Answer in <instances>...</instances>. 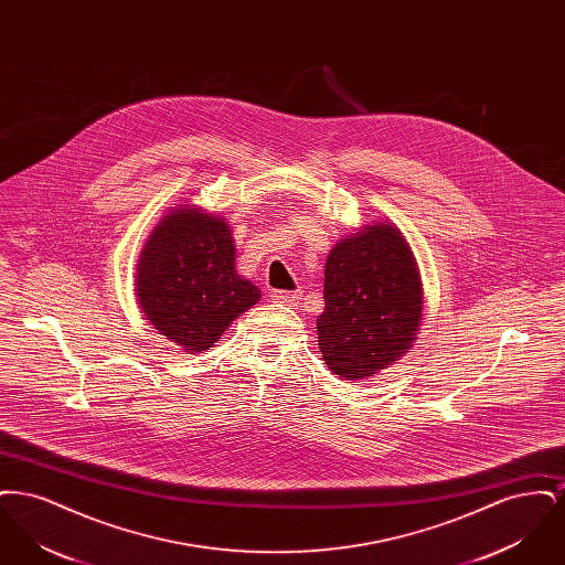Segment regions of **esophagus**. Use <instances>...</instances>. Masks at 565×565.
Segmentation results:
<instances>
[{
	"label": "esophagus",
	"instance_id": "34e87169",
	"mask_svg": "<svg viewBox=\"0 0 565 565\" xmlns=\"http://www.w3.org/2000/svg\"><path fill=\"white\" fill-rule=\"evenodd\" d=\"M273 302L286 305V307H298L300 295H298V292H275V295H273Z\"/></svg>",
	"mask_w": 565,
	"mask_h": 565
}]
</instances>
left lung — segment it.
I'll return each mask as SVG.
<instances>
[{"mask_svg": "<svg viewBox=\"0 0 565 565\" xmlns=\"http://www.w3.org/2000/svg\"><path fill=\"white\" fill-rule=\"evenodd\" d=\"M318 345L334 375L375 376L411 350L424 309L417 263L392 222L337 243L323 269Z\"/></svg>", "mask_w": 565, "mask_h": 565, "instance_id": "1", "label": "left lung"}]
</instances>
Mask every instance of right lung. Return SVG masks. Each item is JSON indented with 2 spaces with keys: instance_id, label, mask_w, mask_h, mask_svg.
I'll return each mask as SVG.
<instances>
[{
  "instance_id": "right-lung-1",
  "label": "right lung",
  "mask_w": 565,
  "mask_h": 565,
  "mask_svg": "<svg viewBox=\"0 0 565 565\" xmlns=\"http://www.w3.org/2000/svg\"><path fill=\"white\" fill-rule=\"evenodd\" d=\"M137 300L159 334L189 353H203L260 300L235 270L228 224L194 205L162 215L137 265Z\"/></svg>"
}]
</instances>
